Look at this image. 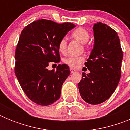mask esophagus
I'll list each match as a JSON object with an SVG mask.
<instances>
[{"label":"esophagus","instance_id":"obj_1","mask_svg":"<svg viewBox=\"0 0 130 130\" xmlns=\"http://www.w3.org/2000/svg\"><path fill=\"white\" fill-rule=\"evenodd\" d=\"M75 72H76V70H73V68H70V73H75Z\"/></svg>","mask_w":130,"mask_h":130}]
</instances>
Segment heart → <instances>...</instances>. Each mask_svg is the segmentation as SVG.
I'll use <instances>...</instances> for the list:
<instances>
[{"label":"heart","instance_id":"1","mask_svg":"<svg viewBox=\"0 0 130 130\" xmlns=\"http://www.w3.org/2000/svg\"><path fill=\"white\" fill-rule=\"evenodd\" d=\"M72 36L77 41L83 44L87 43L90 38V34L88 32V31L83 28H79L75 30L72 32ZM66 47L67 44L66 39H61L58 43V49L60 52L65 53ZM83 60L84 58L81 56H69L64 59V62L72 68H77Z\"/></svg>","mask_w":130,"mask_h":130}]
</instances>
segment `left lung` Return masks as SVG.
I'll return each mask as SVG.
<instances>
[{
  "instance_id": "obj_1",
  "label": "left lung",
  "mask_w": 130,
  "mask_h": 130,
  "mask_svg": "<svg viewBox=\"0 0 130 130\" xmlns=\"http://www.w3.org/2000/svg\"><path fill=\"white\" fill-rule=\"evenodd\" d=\"M94 44L85 62L90 71L78 83L85 102L97 105L109 99L115 90L121 76L123 53L119 36L110 26L97 23L93 26Z\"/></svg>"
}]
</instances>
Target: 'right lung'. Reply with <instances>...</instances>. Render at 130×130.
<instances>
[{"label":"right lung","instance_id":"right-lung-1","mask_svg":"<svg viewBox=\"0 0 130 130\" xmlns=\"http://www.w3.org/2000/svg\"><path fill=\"white\" fill-rule=\"evenodd\" d=\"M75 27L71 23L39 19L21 33L15 55V73L25 94L35 104L47 106L60 97L62 86L70 74L69 66L59 64L57 71L47 67L51 62H60L58 42Z\"/></svg>","mask_w":130,"mask_h":130}]
</instances>
